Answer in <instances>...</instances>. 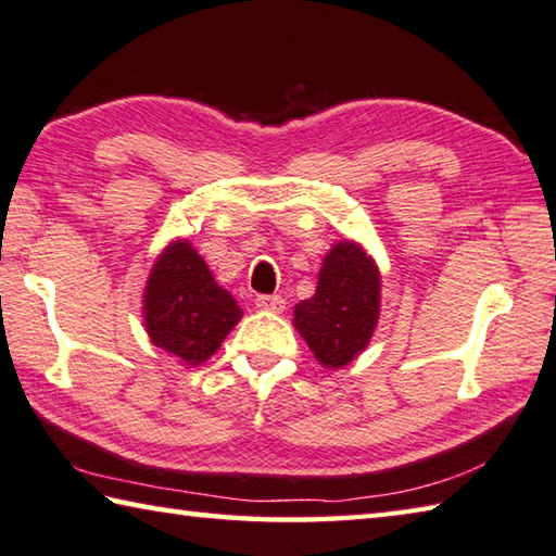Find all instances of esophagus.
Wrapping results in <instances>:
<instances>
[{
	"label": "esophagus",
	"instance_id": "1",
	"mask_svg": "<svg viewBox=\"0 0 556 556\" xmlns=\"http://www.w3.org/2000/svg\"><path fill=\"white\" fill-rule=\"evenodd\" d=\"M256 307L266 309V312H282L286 309V300H282L280 295H258Z\"/></svg>",
	"mask_w": 556,
	"mask_h": 556
}]
</instances>
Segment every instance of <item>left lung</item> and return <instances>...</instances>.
Returning <instances> with one entry per match:
<instances>
[{"mask_svg":"<svg viewBox=\"0 0 556 556\" xmlns=\"http://www.w3.org/2000/svg\"><path fill=\"white\" fill-rule=\"evenodd\" d=\"M380 314V274L363 251L341 242L319 270L314 298L295 307V327L327 368H341L368 345Z\"/></svg>","mask_w":556,"mask_h":556,"instance_id":"left-lung-1","label":"left lung"}]
</instances>
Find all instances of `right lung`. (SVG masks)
Instances as JSON below:
<instances>
[{"mask_svg":"<svg viewBox=\"0 0 556 556\" xmlns=\"http://www.w3.org/2000/svg\"><path fill=\"white\" fill-rule=\"evenodd\" d=\"M239 317L235 298L188 242L172 244L154 264L144 290V327L154 345L198 365L219 349Z\"/></svg>","mask_w":556,"mask_h":556,"instance_id":"add662e5","label":"right lung"}]
</instances>
